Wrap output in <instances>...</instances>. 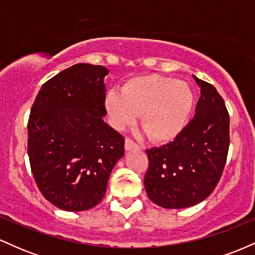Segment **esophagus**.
Listing matches in <instances>:
<instances>
[{"instance_id":"obj_1","label":"esophagus","mask_w":255,"mask_h":255,"mask_svg":"<svg viewBox=\"0 0 255 255\" xmlns=\"http://www.w3.org/2000/svg\"><path fill=\"white\" fill-rule=\"evenodd\" d=\"M125 148L126 151H130V150H140V146L135 144L133 140L129 139V137H126L125 140Z\"/></svg>"}]
</instances>
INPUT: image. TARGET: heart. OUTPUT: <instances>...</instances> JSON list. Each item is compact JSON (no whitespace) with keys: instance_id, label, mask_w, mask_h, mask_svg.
I'll return each instance as SVG.
<instances>
[{"instance_id":"obj_1","label":"heart","mask_w":255,"mask_h":255,"mask_svg":"<svg viewBox=\"0 0 255 255\" xmlns=\"http://www.w3.org/2000/svg\"><path fill=\"white\" fill-rule=\"evenodd\" d=\"M194 104L188 84L159 74L130 79L122 92L108 91L105 108L116 128L133 125L140 115V126L148 139L164 144L174 140L186 127Z\"/></svg>"}]
</instances>
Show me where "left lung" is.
<instances>
[{"mask_svg":"<svg viewBox=\"0 0 255 255\" xmlns=\"http://www.w3.org/2000/svg\"><path fill=\"white\" fill-rule=\"evenodd\" d=\"M200 87L195 115L174 141L146 150L145 189L164 209H184L205 200L217 186L229 150V114L215 86Z\"/></svg>","mask_w":255,"mask_h":255,"instance_id":"8db88e82","label":"left lung"}]
</instances>
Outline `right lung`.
Instances as JSON below:
<instances>
[{
  "mask_svg": "<svg viewBox=\"0 0 255 255\" xmlns=\"http://www.w3.org/2000/svg\"><path fill=\"white\" fill-rule=\"evenodd\" d=\"M103 66L78 63L43 85L28 119L31 170L44 198L64 211L102 201L125 154V137L103 121Z\"/></svg>",
  "mask_w": 255,
  "mask_h": 255,
  "instance_id": "1",
  "label": "right lung"
}]
</instances>
